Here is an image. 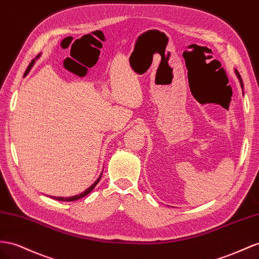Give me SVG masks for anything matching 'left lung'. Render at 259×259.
I'll return each instance as SVG.
<instances>
[{
	"label": "left lung",
	"instance_id": "8db88e82",
	"mask_svg": "<svg viewBox=\"0 0 259 259\" xmlns=\"http://www.w3.org/2000/svg\"><path fill=\"white\" fill-rule=\"evenodd\" d=\"M235 74H236V76H237V78H239V80H240V83H241V87H242V90H243V81H242V78H241V76H240V74L237 73V71H235Z\"/></svg>",
	"mask_w": 259,
	"mask_h": 259
}]
</instances>
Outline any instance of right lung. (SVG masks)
<instances>
[{
    "label": "right lung",
    "mask_w": 259,
    "mask_h": 259,
    "mask_svg": "<svg viewBox=\"0 0 259 259\" xmlns=\"http://www.w3.org/2000/svg\"><path fill=\"white\" fill-rule=\"evenodd\" d=\"M33 64H34V60H33V61H31V63L29 64V66L27 67L26 72H25V75H27L28 73H29V71L31 69V67L33 66ZM101 176H102V173L100 174V177L97 179V181L95 182V183H94L92 186H89L86 191H83L82 193H80V194H78V195H75V196H71V197H58V196H50V197H51V198H53V199H57V200H62V201H74V200H77V199H79V198H82L83 196H86V195H88L90 192H92V191L94 190L95 186L98 184V182L100 181Z\"/></svg>",
    "instance_id": "1"
}]
</instances>
